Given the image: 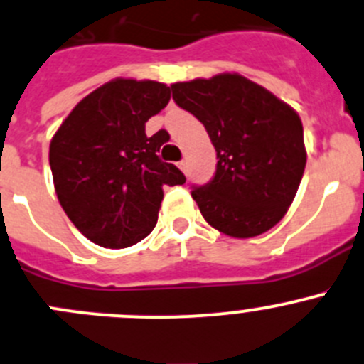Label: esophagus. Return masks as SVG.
<instances>
[{
  "mask_svg": "<svg viewBox=\"0 0 364 364\" xmlns=\"http://www.w3.org/2000/svg\"><path fill=\"white\" fill-rule=\"evenodd\" d=\"M178 167L181 168L183 172H186V160H181V161H179V164H178Z\"/></svg>",
  "mask_w": 364,
  "mask_h": 364,
  "instance_id": "34e87169",
  "label": "esophagus"
}]
</instances>
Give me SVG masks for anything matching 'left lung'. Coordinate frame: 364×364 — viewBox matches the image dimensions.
<instances>
[{
	"instance_id": "obj_1",
	"label": "left lung",
	"mask_w": 364,
	"mask_h": 364,
	"mask_svg": "<svg viewBox=\"0 0 364 364\" xmlns=\"http://www.w3.org/2000/svg\"><path fill=\"white\" fill-rule=\"evenodd\" d=\"M172 97L196 115L217 151V171L192 197L204 220L232 238L272 229L301 185L306 167L297 112L240 74L171 85Z\"/></svg>"
}]
</instances>
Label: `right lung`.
<instances>
[{
    "label": "right lung",
    "instance_id": "1",
    "mask_svg": "<svg viewBox=\"0 0 364 364\" xmlns=\"http://www.w3.org/2000/svg\"><path fill=\"white\" fill-rule=\"evenodd\" d=\"M168 100L165 83L117 77L83 97L53 136L56 197L90 242L107 249L135 245L156 225L164 186L186 181L158 156L168 133L146 135V122Z\"/></svg>",
    "mask_w": 364,
    "mask_h": 364
}]
</instances>
